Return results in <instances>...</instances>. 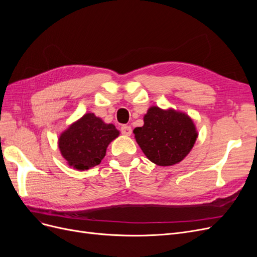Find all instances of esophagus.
Returning a JSON list of instances; mask_svg holds the SVG:
<instances>
[{
  "mask_svg": "<svg viewBox=\"0 0 257 257\" xmlns=\"http://www.w3.org/2000/svg\"><path fill=\"white\" fill-rule=\"evenodd\" d=\"M121 133L125 136H130L132 134V127L130 125H122L121 126Z\"/></svg>",
  "mask_w": 257,
  "mask_h": 257,
  "instance_id": "obj_1",
  "label": "esophagus"
}]
</instances>
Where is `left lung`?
<instances>
[{"instance_id": "1", "label": "left lung", "mask_w": 257, "mask_h": 257, "mask_svg": "<svg viewBox=\"0 0 257 257\" xmlns=\"http://www.w3.org/2000/svg\"><path fill=\"white\" fill-rule=\"evenodd\" d=\"M144 126L136 127V142L154 164L170 166L189 154L197 138L195 125L188 115L176 110L151 107L144 116Z\"/></svg>"}]
</instances>
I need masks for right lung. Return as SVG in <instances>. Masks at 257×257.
Returning a JSON list of instances; mask_svg holds the SVG:
<instances>
[{"instance_id":"obj_1","label":"right lung","mask_w":257,"mask_h":257,"mask_svg":"<svg viewBox=\"0 0 257 257\" xmlns=\"http://www.w3.org/2000/svg\"><path fill=\"white\" fill-rule=\"evenodd\" d=\"M118 135L113 124H105L93 113H85L60 136L59 148L69 165L84 170L99 164L108 145Z\"/></svg>"}]
</instances>
